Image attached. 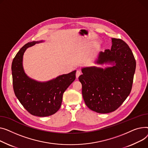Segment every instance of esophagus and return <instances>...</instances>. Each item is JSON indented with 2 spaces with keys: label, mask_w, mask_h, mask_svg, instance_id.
Segmentation results:
<instances>
[{
  "label": "esophagus",
  "mask_w": 148,
  "mask_h": 148,
  "mask_svg": "<svg viewBox=\"0 0 148 148\" xmlns=\"http://www.w3.org/2000/svg\"><path fill=\"white\" fill-rule=\"evenodd\" d=\"M81 72L80 71H79V70H77L76 71V77L77 78L78 77H79L81 75Z\"/></svg>",
  "instance_id": "obj_1"
}]
</instances>
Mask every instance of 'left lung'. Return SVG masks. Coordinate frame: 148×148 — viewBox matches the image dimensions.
<instances>
[{
    "label": "left lung",
    "mask_w": 148,
    "mask_h": 148,
    "mask_svg": "<svg viewBox=\"0 0 148 148\" xmlns=\"http://www.w3.org/2000/svg\"><path fill=\"white\" fill-rule=\"evenodd\" d=\"M110 49L100 52L96 63L115 62L103 69L96 67L82 69L79 78L87 107L100 114L116 110L131 92L136 62L132 51L122 39L112 38Z\"/></svg>",
    "instance_id": "8db88e82"
}]
</instances>
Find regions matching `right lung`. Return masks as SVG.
<instances>
[{
	"mask_svg": "<svg viewBox=\"0 0 148 148\" xmlns=\"http://www.w3.org/2000/svg\"><path fill=\"white\" fill-rule=\"evenodd\" d=\"M36 43L38 42L26 43L13 59L12 84L14 93L23 106L30 114L43 117L54 114L60 108L64 92L75 79L76 71L47 82L31 79L24 72L23 56L25 49Z\"/></svg>",
	"mask_w": 148,
	"mask_h": 148,
	"instance_id": "add662e5",
	"label": "right lung"
}]
</instances>
